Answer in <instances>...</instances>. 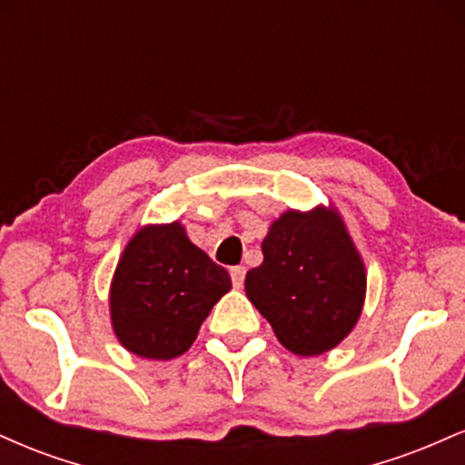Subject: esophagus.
<instances>
[{"label": "esophagus", "instance_id": "1", "mask_svg": "<svg viewBox=\"0 0 465 465\" xmlns=\"http://www.w3.org/2000/svg\"><path fill=\"white\" fill-rule=\"evenodd\" d=\"M244 275H247V269H244V266H233V269H232L233 286H236V288L242 286L244 284Z\"/></svg>", "mask_w": 465, "mask_h": 465}]
</instances>
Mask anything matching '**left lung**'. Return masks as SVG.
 <instances>
[{"label":"left lung","mask_w":465,"mask_h":465,"mask_svg":"<svg viewBox=\"0 0 465 465\" xmlns=\"http://www.w3.org/2000/svg\"><path fill=\"white\" fill-rule=\"evenodd\" d=\"M262 264L244 277L249 302L288 351L319 356L359 323L367 271L334 205L286 210L262 240Z\"/></svg>","instance_id":"8db88e82"}]
</instances>
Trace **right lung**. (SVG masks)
I'll return each mask as SVG.
<instances>
[{
  "mask_svg": "<svg viewBox=\"0 0 465 465\" xmlns=\"http://www.w3.org/2000/svg\"><path fill=\"white\" fill-rule=\"evenodd\" d=\"M232 277L196 247L179 221L143 225L117 260L109 288L111 328L122 348L170 361L190 350Z\"/></svg>",
  "mask_w": 465,
  "mask_h": 465,
  "instance_id": "add662e5",
  "label": "right lung"
}]
</instances>
